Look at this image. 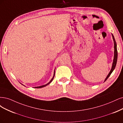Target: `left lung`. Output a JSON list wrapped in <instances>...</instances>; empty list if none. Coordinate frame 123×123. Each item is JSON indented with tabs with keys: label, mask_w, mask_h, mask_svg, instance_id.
<instances>
[{
	"label": "left lung",
	"mask_w": 123,
	"mask_h": 123,
	"mask_svg": "<svg viewBox=\"0 0 123 123\" xmlns=\"http://www.w3.org/2000/svg\"><path fill=\"white\" fill-rule=\"evenodd\" d=\"M111 35H112L113 40V43H114V58H113V60L112 65L111 69L109 73L107 75V76L106 77V79H105L104 82L106 81L107 79L109 78V77L110 76V74H111V73H112V72L114 70V69H115V67H116V64H117V43H116V40H115V39H114V37L113 36V35H112V34H111Z\"/></svg>",
	"instance_id": "1"
}]
</instances>
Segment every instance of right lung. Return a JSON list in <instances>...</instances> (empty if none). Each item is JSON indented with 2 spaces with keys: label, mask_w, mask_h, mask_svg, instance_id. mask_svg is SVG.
<instances>
[{
  "label": "right lung",
  "mask_w": 123,
  "mask_h": 123,
  "mask_svg": "<svg viewBox=\"0 0 123 123\" xmlns=\"http://www.w3.org/2000/svg\"><path fill=\"white\" fill-rule=\"evenodd\" d=\"M55 70H54V75H53V78H52V79H51L50 80V81L48 83H47V84H45V85H41V86H37V87H35V88H42V87H45V86H47V85H49V84L50 83L52 82V81L53 80V79H54V77H55ZM22 85H23L22 84H21ZM25 86V85H24Z\"/></svg>",
  "instance_id": "1"
}]
</instances>
